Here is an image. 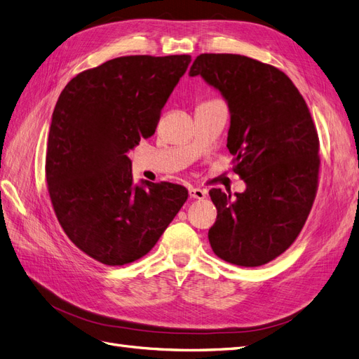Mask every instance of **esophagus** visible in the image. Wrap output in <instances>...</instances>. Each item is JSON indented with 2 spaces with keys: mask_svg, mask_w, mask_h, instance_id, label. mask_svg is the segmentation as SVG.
<instances>
[{
  "mask_svg": "<svg viewBox=\"0 0 359 359\" xmlns=\"http://www.w3.org/2000/svg\"><path fill=\"white\" fill-rule=\"evenodd\" d=\"M189 194H190V198L191 199H203L205 196H206V191L205 190H202V189H190V191H189Z\"/></svg>",
  "mask_w": 359,
  "mask_h": 359,
  "instance_id": "esophagus-1",
  "label": "esophagus"
}]
</instances>
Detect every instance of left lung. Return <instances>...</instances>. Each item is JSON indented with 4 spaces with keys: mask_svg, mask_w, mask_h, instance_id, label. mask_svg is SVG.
I'll use <instances>...</instances> for the list:
<instances>
[{
    "mask_svg": "<svg viewBox=\"0 0 359 359\" xmlns=\"http://www.w3.org/2000/svg\"><path fill=\"white\" fill-rule=\"evenodd\" d=\"M190 76L219 90L229 104L227 149L243 193L210 190L217 220L212 252L238 266H260L297 240L318 193L319 136L306 100L287 76L236 53H201Z\"/></svg>",
    "mask_w": 359,
    "mask_h": 359,
    "instance_id": "left-lung-1",
    "label": "left lung"
}]
</instances>
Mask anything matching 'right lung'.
I'll list each match as a JSON object with an SVG mask.
<instances>
[{"label": "right lung", "mask_w": 359, "mask_h": 359, "mask_svg": "<svg viewBox=\"0 0 359 359\" xmlns=\"http://www.w3.org/2000/svg\"><path fill=\"white\" fill-rule=\"evenodd\" d=\"M190 55H128L81 72L52 114L46 182L57 219L81 252L109 266L145 256L189 198L180 184L133 186L128 158L153 136Z\"/></svg>", "instance_id": "right-lung-1"}]
</instances>
